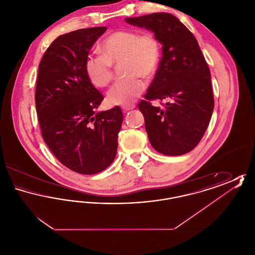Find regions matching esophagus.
Wrapping results in <instances>:
<instances>
[{"label": "esophagus", "instance_id": "esophagus-1", "mask_svg": "<svg viewBox=\"0 0 255 255\" xmlns=\"http://www.w3.org/2000/svg\"><path fill=\"white\" fill-rule=\"evenodd\" d=\"M134 107H135L134 104H128V105L122 106V110H123V112H128L130 110H133Z\"/></svg>", "mask_w": 255, "mask_h": 255}]
</instances>
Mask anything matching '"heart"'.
<instances>
[{"instance_id":"b5f03b06","label":"heart","mask_w":255,"mask_h":255,"mask_svg":"<svg viewBox=\"0 0 255 255\" xmlns=\"http://www.w3.org/2000/svg\"><path fill=\"white\" fill-rule=\"evenodd\" d=\"M99 50L101 54L91 55L85 62L90 81L98 88L109 85L114 78V65H121L127 75L116 82L107 95L110 104L128 105L146 89L143 79L153 78L158 73L161 59V45L151 32L133 29L117 30L106 37Z\"/></svg>"}]
</instances>
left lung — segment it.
<instances>
[{
	"instance_id": "obj_1",
	"label": "left lung",
	"mask_w": 255,
	"mask_h": 255,
	"mask_svg": "<svg viewBox=\"0 0 255 255\" xmlns=\"http://www.w3.org/2000/svg\"><path fill=\"white\" fill-rule=\"evenodd\" d=\"M125 21L152 30L162 44L158 73L138 103L150 143L166 156L186 154L201 141L214 108L210 71L202 50L191 31L169 13ZM153 100L162 107L152 106Z\"/></svg>"
}]
</instances>
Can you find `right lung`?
Masks as SVG:
<instances>
[{
	"mask_svg": "<svg viewBox=\"0 0 255 255\" xmlns=\"http://www.w3.org/2000/svg\"><path fill=\"white\" fill-rule=\"evenodd\" d=\"M106 26L57 37L39 64L35 105L42 136L63 165L84 175L115 159L123 115L119 106L96 113L103 96L85 70L89 51Z\"/></svg>",
	"mask_w": 255,
	"mask_h": 255,
	"instance_id": "1",
	"label": "right lung"
}]
</instances>
